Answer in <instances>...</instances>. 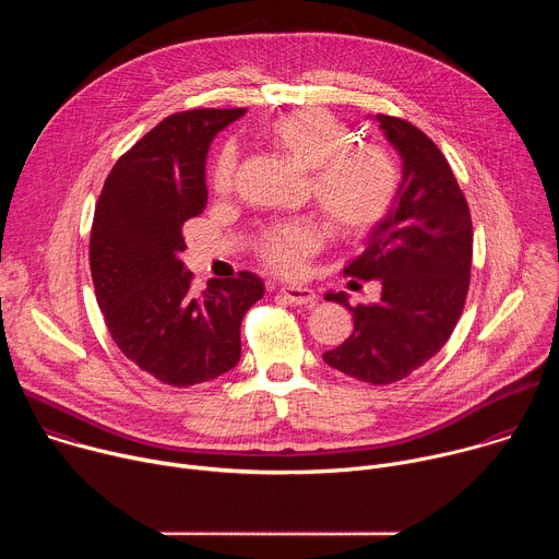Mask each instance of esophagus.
<instances>
[{
	"instance_id": "34e87169",
	"label": "esophagus",
	"mask_w": 559,
	"mask_h": 559,
	"mask_svg": "<svg viewBox=\"0 0 559 559\" xmlns=\"http://www.w3.org/2000/svg\"><path fill=\"white\" fill-rule=\"evenodd\" d=\"M281 296L298 307H313L318 302V296L309 287H283Z\"/></svg>"
}]
</instances>
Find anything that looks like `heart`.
I'll return each instance as SVG.
<instances>
[{"instance_id": "b5f03b06", "label": "heart", "mask_w": 559, "mask_h": 559, "mask_svg": "<svg viewBox=\"0 0 559 559\" xmlns=\"http://www.w3.org/2000/svg\"><path fill=\"white\" fill-rule=\"evenodd\" d=\"M270 143L309 177L316 207L341 236L371 231L391 210L397 192V168L378 143L352 145V132L328 110L300 108L265 126ZM238 152L223 145L212 166V188L227 194L234 188ZM321 248V231L309 221H289L263 231V263L283 274L302 272L307 257Z\"/></svg>"}]
</instances>
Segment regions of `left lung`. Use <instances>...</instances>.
I'll return each instance as SVG.
<instances>
[{"label": "left lung", "mask_w": 559, "mask_h": 559, "mask_svg": "<svg viewBox=\"0 0 559 559\" xmlns=\"http://www.w3.org/2000/svg\"><path fill=\"white\" fill-rule=\"evenodd\" d=\"M384 136L403 156V181L389 214L371 229L345 276L380 281L373 305L325 298L354 316L352 336L323 360L369 384H391L433 358L464 309L473 227L466 199L440 147L414 123L376 115Z\"/></svg>", "instance_id": "8db88e82"}]
</instances>
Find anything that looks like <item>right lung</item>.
Wrapping results in <instances>:
<instances>
[{
	"mask_svg": "<svg viewBox=\"0 0 559 559\" xmlns=\"http://www.w3.org/2000/svg\"><path fill=\"white\" fill-rule=\"evenodd\" d=\"M246 108L166 117L110 170L91 231V272L108 332L141 371L173 386L214 380L241 358V321L263 298L257 274L192 292L183 223L207 203L205 156Z\"/></svg>",
	"mask_w": 559,
	"mask_h": 559,
	"instance_id": "right-lung-1",
	"label": "right lung"
}]
</instances>
